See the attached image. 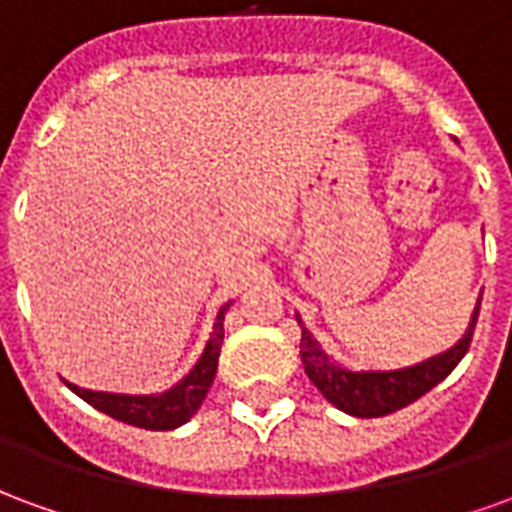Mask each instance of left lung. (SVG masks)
<instances>
[{
    "label": "left lung",
    "instance_id": "left-lung-1",
    "mask_svg": "<svg viewBox=\"0 0 512 512\" xmlns=\"http://www.w3.org/2000/svg\"><path fill=\"white\" fill-rule=\"evenodd\" d=\"M480 301H483V293L477 296L469 326H466V332L461 334L458 343L450 345L447 351H439V354L422 359L417 365L395 367V370H354V367H345L343 362H337L334 356L323 351V345L315 340V334L296 315V321L301 326L299 354L304 373L310 376L312 384L321 389V395L332 406L351 414V417L370 419L392 414L397 408L408 406L425 392H430L439 381L450 376L455 365L466 356L469 343H472L474 323H477V315H480Z\"/></svg>",
    "mask_w": 512,
    "mask_h": 512
}]
</instances>
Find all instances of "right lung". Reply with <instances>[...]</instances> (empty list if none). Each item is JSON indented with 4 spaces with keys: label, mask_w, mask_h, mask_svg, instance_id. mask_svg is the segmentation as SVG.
<instances>
[{
    "label": "right lung",
    "mask_w": 512,
    "mask_h": 512,
    "mask_svg": "<svg viewBox=\"0 0 512 512\" xmlns=\"http://www.w3.org/2000/svg\"><path fill=\"white\" fill-rule=\"evenodd\" d=\"M230 310V304H224L222 310L216 312L213 321V332L208 343L202 348L200 359L194 362L186 376L180 378L178 384H172L164 392H150V395H126V392H98V389H84L71 381H65L71 392L82 397L84 403H90L98 411H104L109 417L120 419L126 425L145 430H175L186 425L202 400L211 389L213 378H216V367H219V351H222L224 340V312Z\"/></svg>",
    "instance_id": "right-lung-1"
}]
</instances>
